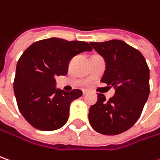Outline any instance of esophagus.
Returning <instances> with one entry per match:
<instances>
[{
  "instance_id": "esophagus-1",
  "label": "esophagus",
  "mask_w": 160,
  "mask_h": 160,
  "mask_svg": "<svg viewBox=\"0 0 160 160\" xmlns=\"http://www.w3.org/2000/svg\"><path fill=\"white\" fill-rule=\"evenodd\" d=\"M87 93H88V90H87V89H84V90H83V95H86Z\"/></svg>"
}]
</instances>
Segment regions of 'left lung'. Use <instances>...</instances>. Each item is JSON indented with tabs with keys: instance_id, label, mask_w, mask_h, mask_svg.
<instances>
[{
	"instance_id": "1",
	"label": "left lung",
	"mask_w": 160,
	"mask_h": 160,
	"mask_svg": "<svg viewBox=\"0 0 160 160\" xmlns=\"http://www.w3.org/2000/svg\"><path fill=\"white\" fill-rule=\"evenodd\" d=\"M89 44L105 60L101 82L114 87L115 95L106 100L99 93L96 104L89 108V121L99 133L118 135L141 115L149 95V69L141 52L122 41Z\"/></svg>"
}]
</instances>
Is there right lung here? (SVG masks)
I'll return each mask as SVG.
<instances>
[{"label": "right lung", "mask_w": 160, "mask_h": 160, "mask_svg": "<svg viewBox=\"0 0 160 160\" xmlns=\"http://www.w3.org/2000/svg\"><path fill=\"white\" fill-rule=\"evenodd\" d=\"M91 50L85 42L50 38L34 42L22 53L16 66L13 89L18 108L33 128L49 131L65 125L71 103L82 91L56 89L55 77L68 73L74 56Z\"/></svg>", "instance_id": "obj_1"}]
</instances>
